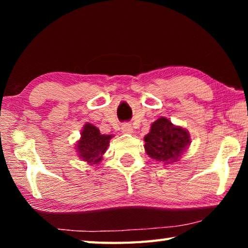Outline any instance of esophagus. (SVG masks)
Segmentation results:
<instances>
[{
    "label": "esophagus",
    "mask_w": 248,
    "mask_h": 248,
    "mask_svg": "<svg viewBox=\"0 0 248 248\" xmlns=\"http://www.w3.org/2000/svg\"><path fill=\"white\" fill-rule=\"evenodd\" d=\"M121 130H123L124 133H131L133 131L132 125L130 124H128V123H125V124H124L123 125H121Z\"/></svg>",
    "instance_id": "obj_1"
}]
</instances>
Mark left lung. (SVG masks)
Instances as JSON below:
<instances>
[{
  "instance_id": "left-lung-1",
  "label": "left lung",
  "mask_w": 248,
  "mask_h": 248,
  "mask_svg": "<svg viewBox=\"0 0 248 248\" xmlns=\"http://www.w3.org/2000/svg\"><path fill=\"white\" fill-rule=\"evenodd\" d=\"M144 141V148L150 157L169 164L177 161L189 145L190 136L182 127H176L165 117H161L151 125Z\"/></svg>"
}]
</instances>
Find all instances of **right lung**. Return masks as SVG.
<instances>
[{
    "label": "right lung",
    "instance_id": "add662e5",
    "mask_svg": "<svg viewBox=\"0 0 248 248\" xmlns=\"http://www.w3.org/2000/svg\"><path fill=\"white\" fill-rule=\"evenodd\" d=\"M110 134H102L95 125L86 124L81 132V139L78 142V156L89 164H98L108 148Z\"/></svg>",
    "mask_w": 248,
    "mask_h": 248
}]
</instances>
